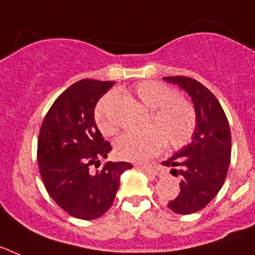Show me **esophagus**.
<instances>
[{
  "instance_id": "esophagus-1",
  "label": "esophagus",
  "mask_w": 255,
  "mask_h": 255,
  "mask_svg": "<svg viewBox=\"0 0 255 255\" xmlns=\"http://www.w3.org/2000/svg\"><path fill=\"white\" fill-rule=\"evenodd\" d=\"M136 167L140 168V170H143L144 172L149 173V175H157L158 173V170H157V167H155L154 164L152 163H136Z\"/></svg>"
}]
</instances>
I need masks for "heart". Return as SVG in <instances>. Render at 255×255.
<instances>
[{"label":"heart","mask_w":255,"mask_h":255,"mask_svg":"<svg viewBox=\"0 0 255 255\" xmlns=\"http://www.w3.org/2000/svg\"><path fill=\"white\" fill-rule=\"evenodd\" d=\"M135 94L149 110V129L141 132H125L115 141L116 154L128 161H144L158 154L166 147L177 149L189 143L197 128V111L188 100L177 97V92L163 83L145 80L135 87ZM114 94L102 97L94 108V121L106 136L115 132L107 116Z\"/></svg>","instance_id":"obj_1"}]
</instances>
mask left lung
<instances>
[{"mask_svg": "<svg viewBox=\"0 0 255 255\" xmlns=\"http://www.w3.org/2000/svg\"><path fill=\"white\" fill-rule=\"evenodd\" d=\"M190 96L197 111L191 143L164 161L171 173L180 176V193L167 204L179 215L203 209L224 185L231 159V132L225 111L209 89L195 79L166 76Z\"/></svg>", "mask_w": 255, "mask_h": 255, "instance_id": "obj_1", "label": "left lung"}]
</instances>
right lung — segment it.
I'll list each match as a JSON object with an SVG mask.
<instances>
[{
	"label": "right lung",
	"mask_w": 255,
	"mask_h": 255,
	"mask_svg": "<svg viewBox=\"0 0 255 255\" xmlns=\"http://www.w3.org/2000/svg\"><path fill=\"white\" fill-rule=\"evenodd\" d=\"M115 82L84 79L69 87L53 102L38 136L37 159L46 190L73 217L96 220L111 208L128 162L100 164L112 149L94 121V108Z\"/></svg>",
	"instance_id": "right-lung-1"
}]
</instances>
